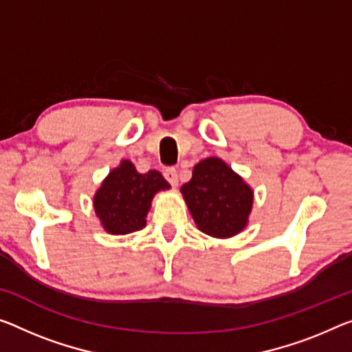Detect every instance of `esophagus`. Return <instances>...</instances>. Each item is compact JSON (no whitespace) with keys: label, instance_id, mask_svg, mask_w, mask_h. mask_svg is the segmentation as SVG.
Masks as SVG:
<instances>
[{"label":"esophagus","instance_id":"esophagus-1","mask_svg":"<svg viewBox=\"0 0 352 352\" xmlns=\"http://www.w3.org/2000/svg\"><path fill=\"white\" fill-rule=\"evenodd\" d=\"M164 176L173 187H176L177 182H179V179H177V170L175 168V166H168V168H165Z\"/></svg>","mask_w":352,"mask_h":352}]
</instances>
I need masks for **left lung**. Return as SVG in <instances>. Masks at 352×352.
<instances>
[{"label":"left lung","instance_id":"left-lung-1","mask_svg":"<svg viewBox=\"0 0 352 352\" xmlns=\"http://www.w3.org/2000/svg\"><path fill=\"white\" fill-rule=\"evenodd\" d=\"M181 193L195 223L206 234L225 239L247 226L253 190L221 159L209 157L195 165Z\"/></svg>","mask_w":352,"mask_h":352}]
</instances>
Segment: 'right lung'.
<instances>
[{
	"label": "right lung",
	"mask_w": 352,
	"mask_h": 352,
	"mask_svg": "<svg viewBox=\"0 0 352 352\" xmlns=\"http://www.w3.org/2000/svg\"><path fill=\"white\" fill-rule=\"evenodd\" d=\"M170 184L159 171L138 173L131 160H121L94 195V210L110 234H129L146 226L154 195L168 190Z\"/></svg>",
	"instance_id": "obj_1"
}]
</instances>
